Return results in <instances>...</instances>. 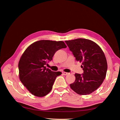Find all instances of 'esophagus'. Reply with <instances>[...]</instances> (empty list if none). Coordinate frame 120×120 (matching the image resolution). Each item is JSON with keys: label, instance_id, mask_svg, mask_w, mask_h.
Listing matches in <instances>:
<instances>
[{"label": "esophagus", "instance_id": "esophagus-1", "mask_svg": "<svg viewBox=\"0 0 120 120\" xmlns=\"http://www.w3.org/2000/svg\"><path fill=\"white\" fill-rule=\"evenodd\" d=\"M63 74L65 75H67L70 74V73H68V72H63Z\"/></svg>", "mask_w": 120, "mask_h": 120}]
</instances>
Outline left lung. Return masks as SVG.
Here are the masks:
<instances>
[{"label":"left lung","instance_id":"left-lung-1","mask_svg":"<svg viewBox=\"0 0 120 120\" xmlns=\"http://www.w3.org/2000/svg\"><path fill=\"white\" fill-rule=\"evenodd\" d=\"M76 60L82 63V75L75 74V80L71 88L80 95H87L96 90L106 78L108 65L103 50L90 39L77 38L65 41Z\"/></svg>","mask_w":120,"mask_h":120}]
</instances>
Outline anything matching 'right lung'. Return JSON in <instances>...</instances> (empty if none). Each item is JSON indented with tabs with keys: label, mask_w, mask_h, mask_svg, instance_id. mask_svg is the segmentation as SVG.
Segmentation results:
<instances>
[{
	"label": "right lung",
	"mask_w": 120,
	"mask_h": 120,
	"mask_svg": "<svg viewBox=\"0 0 120 120\" xmlns=\"http://www.w3.org/2000/svg\"><path fill=\"white\" fill-rule=\"evenodd\" d=\"M66 48L63 41L41 40L25 49L19 63V78L32 95L43 97L51 91L56 78L61 72L52 71L45 66L57 50Z\"/></svg>",
	"instance_id": "right-lung-1"
}]
</instances>
